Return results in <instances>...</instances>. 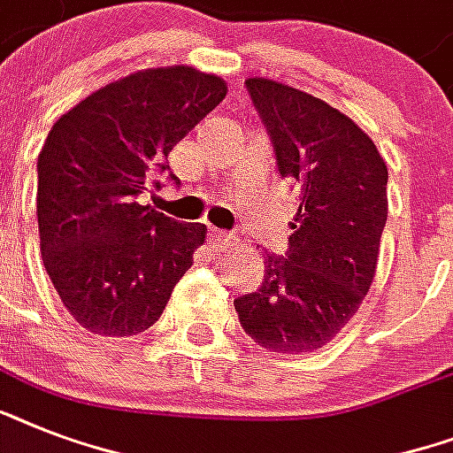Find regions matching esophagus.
I'll list each match as a JSON object with an SVG mask.
<instances>
[{"instance_id":"34e87169","label":"esophagus","mask_w":453,"mask_h":453,"mask_svg":"<svg viewBox=\"0 0 453 453\" xmlns=\"http://www.w3.org/2000/svg\"><path fill=\"white\" fill-rule=\"evenodd\" d=\"M230 242H233V237L227 233H223V230H211V244H216V247H226Z\"/></svg>"}]
</instances>
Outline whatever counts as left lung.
<instances>
[{
	"label": "left lung",
	"instance_id": "obj_1",
	"mask_svg": "<svg viewBox=\"0 0 453 453\" xmlns=\"http://www.w3.org/2000/svg\"><path fill=\"white\" fill-rule=\"evenodd\" d=\"M247 88L275 145L277 169L298 190L287 258L265 254V277L234 301L240 324L273 352L319 350L357 312L379 265L388 166L341 110L282 81Z\"/></svg>",
	"mask_w": 453,
	"mask_h": 453
}]
</instances>
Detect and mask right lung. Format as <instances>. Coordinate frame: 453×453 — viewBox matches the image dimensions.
Instances as JSON below:
<instances>
[{"mask_svg": "<svg viewBox=\"0 0 453 453\" xmlns=\"http://www.w3.org/2000/svg\"><path fill=\"white\" fill-rule=\"evenodd\" d=\"M226 94L219 74L148 67L87 96L49 131L37 159L39 247L63 305L91 334L150 329L204 244V223H176L136 197Z\"/></svg>", "mask_w": 453, "mask_h": 453, "instance_id": "right-lung-1", "label": "right lung"}]
</instances>
